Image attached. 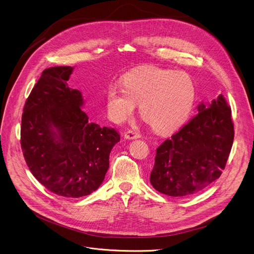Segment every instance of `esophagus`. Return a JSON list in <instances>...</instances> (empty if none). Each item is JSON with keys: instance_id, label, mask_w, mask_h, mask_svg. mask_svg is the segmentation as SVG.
<instances>
[{"instance_id": "obj_1", "label": "esophagus", "mask_w": 254, "mask_h": 254, "mask_svg": "<svg viewBox=\"0 0 254 254\" xmlns=\"http://www.w3.org/2000/svg\"><path fill=\"white\" fill-rule=\"evenodd\" d=\"M125 137L127 138V139H135V138L140 137V133H139L138 131L129 129V130H127V131L125 132Z\"/></svg>"}]
</instances>
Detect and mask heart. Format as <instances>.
I'll return each instance as SVG.
<instances>
[{"mask_svg":"<svg viewBox=\"0 0 254 254\" xmlns=\"http://www.w3.org/2000/svg\"><path fill=\"white\" fill-rule=\"evenodd\" d=\"M123 85L107 89V111L116 122L128 119L139 103V114L158 132H170L188 119L195 101V86L182 71L146 66L128 72Z\"/></svg>","mask_w":254,"mask_h":254,"instance_id":"1","label":"heart"}]
</instances>
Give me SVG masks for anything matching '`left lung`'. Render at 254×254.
I'll use <instances>...</instances> for the list:
<instances>
[{
	"instance_id": "8db88e82",
	"label": "left lung",
	"mask_w": 254,
	"mask_h": 254,
	"mask_svg": "<svg viewBox=\"0 0 254 254\" xmlns=\"http://www.w3.org/2000/svg\"><path fill=\"white\" fill-rule=\"evenodd\" d=\"M157 149L150 181L162 194H197L225 169L234 138L231 107L220 94Z\"/></svg>"
}]
</instances>
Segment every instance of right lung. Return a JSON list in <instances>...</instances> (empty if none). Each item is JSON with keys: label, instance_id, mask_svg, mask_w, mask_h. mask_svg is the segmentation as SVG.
Here are the masks:
<instances>
[{"label": "right lung", "instance_id": "add662e5", "mask_svg": "<svg viewBox=\"0 0 254 254\" xmlns=\"http://www.w3.org/2000/svg\"><path fill=\"white\" fill-rule=\"evenodd\" d=\"M73 67L45 69L22 115L21 148L33 176L52 193L79 198L94 192L120 141L115 128L89 122L83 99L67 81Z\"/></svg>", "mask_w": 254, "mask_h": 254}]
</instances>
